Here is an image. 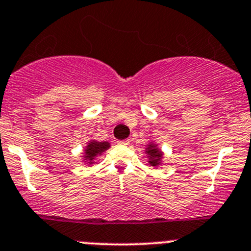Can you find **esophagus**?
Here are the masks:
<instances>
[{
    "mask_svg": "<svg viewBox=\"0 0 251 251\" xmlns=\"http://www.w3.org/2000/svg\"><path fill=\"white\" fill-rule=\"evenodd\" d=\"M128 144H130L128 140H121V141H119V145H124V146H127Z\"/></svg>",
    "mask_w": 251,
    "mask_h": 251,
    "instance_id": "34e87169",
    "label": "esophagus"
}]
</instances>
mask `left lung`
I'll list each match as a JSON object with an SVG mask.
<instances>
[{"mask_svg": "<svg viewBox=\"0 0 251 251\" xmlns=\"http://www.w3.org/2000/svg\"><path fill=\"white\" fill-rule=\"evenodd\" d=\"M146 153L149 154V163L151 166H158L160 165L161 160H162V152L157 149V145L150 144L147 145Z\"/></svg>", "mask_w": 251, "mask_h": 251, "instance_id": "8db88e82", "label": "left lung"}]
</instances>
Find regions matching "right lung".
Masks as SVG:
<instances>
[{"instance_id":"1","label":"right lung","mask_w":251,"mask_h":251,"mask_svg":"<svg viewBox=\"0 0 251 251\" xmlns=\"http://www.w3.org/2000/svg\"><path fill=\"white\" fill-rule=\"evenodd\" d=\"M110 147L109 142H98V141H90L85 149V154L84 158L89 161V163H93V160L97 157L98 154H101L105 150Z\"/></svg>"}]
</instances>
